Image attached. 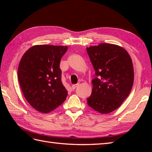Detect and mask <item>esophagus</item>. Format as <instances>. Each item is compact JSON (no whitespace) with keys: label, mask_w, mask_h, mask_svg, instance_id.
Segmentation results:
<instances>
[{"label":"esophagus","mask_w":152,"mask_h":152,"mask_svg":"<svg viewBox=\"0 0 152 152\" xmlns=\"http://www.w3.org/2000/svg\"><path fill=\"white\" fill-rule=\"evenodd\" d=\"M79 86V84L78 83H77V84H74V85H72V89L74 90V89H75L77 87H78Z\"/></svg>","instance_id":"obj_1"}]
</instances>
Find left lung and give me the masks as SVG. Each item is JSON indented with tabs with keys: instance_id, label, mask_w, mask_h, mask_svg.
Returning a JSON list of instances; mask_svg holds the SVG:
<instances>
[{
	"instance_id": "1",
	"label": "left lung",
	"mask_w": 152,
	"mask_h": 152,
	"mask_svg": "<svg viewBox=\"0 0 152 152\" xmlns=\"http://www.w3.org/2000/svg\"><path fill=\"white\" fill-rule=\"evenodd\" d=\"M95 70L88 104L101 114L118 108L131 92L134 81L129 55L117 45L102 43L86 48Z\"/></svg>"
}]
</instances>
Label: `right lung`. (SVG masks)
I'll use <instances>...</instances> for the list:
<instances>
[{
	"mask_svg": "<svg viewBox=\"0 0 152 152\" xmlns=\"http://www.w3.org/2000/svg\"><path fill=\"white\" fill-rule=\"evenodd\" d=\"M67 46L37 45L29 48L19 64L18 77L22 92L31 106L48 113L65 101L68 91L61 81V58Z\"/></svg>",
	"mask_w": 152,
	"mask_h": 152,
	"instance_id": "1",
	"label": "right lung"
}]
</instances>
